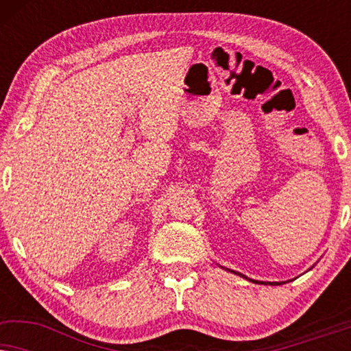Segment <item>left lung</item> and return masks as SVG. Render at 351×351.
<instances>
[{
    "label": "left lung",
    "instance_id": "obj_1",
    "mask_svg": "<svg viewBox=\"0 0 351 351\" xmlns=\"http://www.w3.org/2000/svg\"><path fill=\"white\" fill-rule=\"evenodd\" d=\"M238 275H239V273H238ZM243 276V275H241ZM243 278H246V276H243ZM252 282H258V281H252ZM270 285H271V282H270Z\"/></svg>",
    "mask_w": 351,
    "mask_h": 351
}]
</instances>
